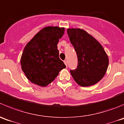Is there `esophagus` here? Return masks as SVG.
<instances>
[{
	"mask_svg": "<svg viewBox=\"0 0 124 124\" xmlns=\"http://www.w3.org/2000/svg\"><path fill=\"white\" fill-rule=\"evenodd\" d=\"M64 62L65 65H66V66H67V60H64Z\"/></svg>",
	"mask_w": 124,
	"mask_h": 124,
	"instance_id": "1",
	"label": "esophagus"
}]
</instances>
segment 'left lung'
I'll use <instances>...</instances> for the list:
<instances>
[{
	"label": "left lung",
	"mask_w": 124,
	"mask_h": 124,
	"mask_svg": "<svg viewBox=\"0 0 124 124\" xmlns=\"http://www.w3.org/2000/svg\"><path fill=\"white\" fill-rule=\"evenodd\" d=\"M67 32L78 57L77 68L70 70L72 77L82 87L96 84L103 78L108 66L105 50L93 37L83 29L69 28Z\"/></svg>",
	"instance_id": "obj_1"
}]
</instances>
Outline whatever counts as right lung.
Segmentation results:
<instances>
[{
    "label": "right lung",
    "instance_id": "obj_1",
    "mask_svg": "<svg viewBox=\"0 0 124 124\" xmlns=\"http://www.w3.org/2000/svg\"><path fill=\"white\" fill-rule=\"evenodd\" d=\"M64 28L47 26L27 43L21 57L22 69L31 83L45 87L52 83L66 66L59 58L57 44Z\"/></svg>",
    "mask_w": 124,
    "mask_h": 124
}]
</instances>
